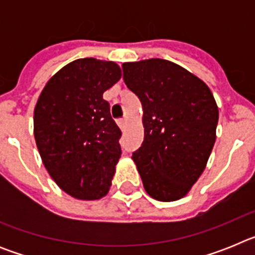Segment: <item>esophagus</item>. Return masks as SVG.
I'll return each instance as SVG.
<instances>
[{
	"mask_svg": "<svg viewBox=\"0 0 255 255\" xmlns=\"http://www.w3.org/2000/svg\"><path fill=\"white\" fill-rule=\"evenodd\" d=\"M117 124H119V126H120L121 129H124L126 125V120L125 119H120V120H117Z\"/></svg>",
	"mask_w": 255,
	"mask_h": 255,
	"instance_id": "obj_1",
	"label": "esophagus"
}]
</instances>
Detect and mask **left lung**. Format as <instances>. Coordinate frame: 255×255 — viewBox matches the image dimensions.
I'll return each mask as SVG.
<instances>
[{
	"mask_svg": "<svg viewBox=\"0 0 255 255\" xmlns=\"http://www.w3.org/2000/svg\"><path fill=\"white\" fill-rule=\"evenodd\" d=\"M124 82L143 106L144 140L132 153L143 185L159 202L185 197L216 141L218 107L208 85L162 58L124 62Z\"/></svg>",
	"mask_w": 255,
	"mask_h": 255,
	"instance_id": "obj_1",
	"label": "left lung"
}]
</instances>
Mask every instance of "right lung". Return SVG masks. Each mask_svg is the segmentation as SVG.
Wrapping results in <instances>:
<instances>
[{
	"instance_id": "1",
	"label": "right lung",
	"mask_w": 255,
	"mask_h": 255,
	"mask_svg": "<svg viewBox=\"0 0 255 255\" xmlns=\"http://www.w3.org/2000/svg\"><path fill=\"white\" fill-rule=\"evenodd\" d=\"M121 79L114 61L79 58L47 82L34 108V138L49 176L71 197L107 195L121 157V130L103 93Z\"/></svg>"
}]
</instances>
